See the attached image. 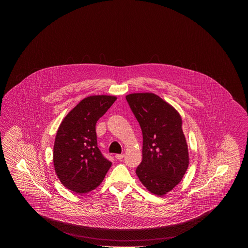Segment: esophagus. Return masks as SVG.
Listing matches in <instances>:
<instances>
[{
    "label": "esophagus",
    "mask_w": 248,
    "mask_h": 248,
    "mask_svg": "<svg viewBox=\"0 0 248 248\" xmlns=\"http://www.w3.org/2000/svg\"><path fill=\"white\" fill-rule=\"evenodd\" d=\"M124 157V154H116V155H115V158H116L117 160H122Z\"/></svg>",
    "instance_id": "obj_1"
}]
</instances>
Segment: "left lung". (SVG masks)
Masks as SVG:
<instances>
[{
	"label": "left lung",
	"instance_id": "left-lung-1",
	"mask_svg": "<svg viewBox=\"0 0 248 248\" xmlns=\"http://www.w3.org/2000/svg\"><path fill=\"white\" fill-rule=\"evenodd\" d=\"M143 136L142 162L136 174L149 191L165 195L181 181L189 166V153L177 110L153 93L125 96Z\"/></svg>",
	"mask_w": 248,
	"mask_h": 248
}]
</instances>
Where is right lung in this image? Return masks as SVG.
Segmentation results:
<instances>
[{"instance_id":"right-lung-1","label":"right lung","mask_w":248,"mask_h":248,"mask_svg":"<svg viewBox=\"0 0 248 248\" xmlns=\"http://www.w3.org/2000/svg\"><path fill=\"white\" fill-rule=\"evenodd\" d=\"M116 100L111 95H92L74 107L59 125L53 161L60 182L77 193L95 189L111 162L97 147L95 124Z\"/></svg>"}]
</instances>
